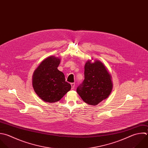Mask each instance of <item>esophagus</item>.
<instances>
[{
	"instance_id": "obj_1",
	"label": "esophagus",
	"mask_w": 148,
	"mask_h": 148,
	"mask_svg": "<svg viewBox=\"0 0 148 148\" xmlns=\"http://www.w3.org/2000/svg\"><path fill=\"white\" fill-rule=\"evenodd\" d=\"M71 86H72V89H73L75 88V83H71Z\"/></svg>"
}]
</instances>
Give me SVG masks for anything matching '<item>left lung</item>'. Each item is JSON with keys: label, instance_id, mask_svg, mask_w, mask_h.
<instances>
[{"label": "left lung", "instance_id": "8db88e82", "mask_svg": "<svg viewBox=\"0 0 148 148\" xmlns=\"http://www.w3.org/2000/svg\"><path fill=\"white\" fill-rule=\"evenodd\" d=\"M113 88L112 77L101 61L91 60L84 66V80L77 87V92L84 102L97 105L110 95Z\"/></svg>", "mask_w": 148, "mask_h": 148}]
</instances>
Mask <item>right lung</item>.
<instances>
[{
    "label": "right lung",
    "instance_id": "obj_1",
    "mask_svg": "<svg viewBox=\"0 0 148 148\" xmlns=\"http://www.w3.org/2000/svg\"><path fill=\"white\" fill-rule=\"evenodd\" d=\"M60 64L59 58L50 56L44 60L34 72V91L45 102H57L71 88V85L65 81L64 74L57 69Z\"/></svg>",
    "mask_w": 148,
    "mask_h": 148
}]
</instances>
